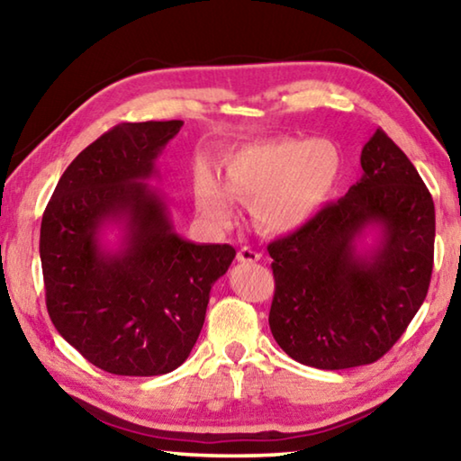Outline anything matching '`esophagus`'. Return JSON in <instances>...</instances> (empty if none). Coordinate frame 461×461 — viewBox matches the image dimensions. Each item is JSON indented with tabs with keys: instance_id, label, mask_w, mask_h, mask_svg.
Returning <instances> with one entry per match:
<instances>
[{
	"instance_id": "obj_1",
	"label": "esophagus",
	"mask_w": 461,
	"mask_h": 461,
	"mask_svg": "<svg viewBox=\"0 0 461 461\" xmlns=\"http://www.w3.org/2000/svg\"><path fill=\"white\" fill-rule=\"evenodd\" d=\"M260 258H262V256L256 252V249L248 248V246H244L238 252V262H249V264H252V262H258Z\"/></svg>"
}]
</instances>
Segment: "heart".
<instances>
[{
  "label": "heart",
  "instance_id": "heart-1",
  "mask_svg": "<svg viewBox=\"0 0 461 461\" xmlns=\"http://www.w3.org/2000/svg\"><path fill=\"white\" fill-rule=\"evenodd\" d=\"M225 185L201 173L194 183L199 212L213 223L233 217V197L249 203L262 231L286 236L305 228L330 201L341 175V152L330 140H270L228 156Z\"/></svg>",
  "mask_w": 461,
  "mask_h": 461
}]
</instances>
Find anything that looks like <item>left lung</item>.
Returning a JSON list of instances; mask_svg holds the SVG:
<instances>
[{
	"mask_svg": "<svg viewBox=\"0 0 461 461\" xmlns=\"http://www.w3.org/2000/svg\"><path fill=\"white\" fill-rule=\"evenodd\" d=\"M360 165L346 197L268 246L270 331L311 368L376 362L417 315L431 280L435 207L423 178L382 130L362 148Z\"/></svg>",
	"mask_w": 461,
	"mask_h": 461,
	"instance_id": "obj_1",
	"label": "left lung"
}]
</instances>
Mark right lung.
Listing matches in <instances>:
<instances>
[{"label":"right lung","mask_w":461,"mask_h":461,"mask_svg":"<svg viewBox=\"0 0 461 461\" xmlns=\"http://www.w3.org/2000/svg\"><path fill=\"white\" fill-rule=\"evenodd\" d=\"M181 120L120 123L62 173L41 225L46 307L83 357L118 376L178 368L197 341L209 293L236 249L175 231L165 194L146 181ZM109 227L121 230L115 247Z\"/></svg>","instance_id":"add662e5"}]
</instances>
